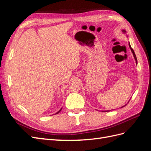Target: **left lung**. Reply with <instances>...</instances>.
Returning <instances> with one entry per match:
<instances>
[{"instance_id":"obj_1","label":"left lung","mask_w":151,"mask_h":151,"mask_svg":"<svg viewBox=\"0 0 151 151\" xmlns=\"http://www.w3.org/2000/svg\"><path fill=\"white\" fill-rule=\"evenodd\" d=\"M122 31L123 32V33H126V31H125L124 29H123ZM129 47H130V50H131V51H132V53H133V55H134V58H135V60L136 63H137V57H136V55H135V52H134V50L132 48V47H131V46H130V43H129ZM126 105H127V104H126ZM126 105H125V106H126ZM125 106H122V107H124ZM109 111V110H108V111Z\"/></svg>"}]
</instances>
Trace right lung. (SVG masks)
I'll return each mask as SVG.
<instances>
[{
  "instance_id": "add662e5",
  "label": "right lung",
  "mask_w": 151,
  "mask_h": 151,
  "mask_svg": "<svg viewBox=\"0 0 151 151\" xmlns=\"http://www.w3.org/2000/svg\"><path fill=\"white\" fill-rule=\"evenodd\" d=\"M61 109H62V108H61V109H60V110H59V111H58V112H57V113H55V114H58V113H60V111H61Z\"/></svg>"
}]
</instances>
